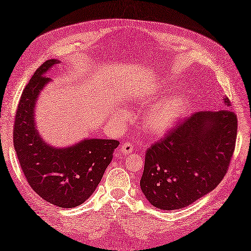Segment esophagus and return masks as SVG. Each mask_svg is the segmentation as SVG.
Returning a JSON list of instances; mask_svg holds the SVG:
<instances>
[{"mask_svg":"<svg viewBox=\"0 0 251 251\" xmlns=\"http://www.w3.org/2000/svg\"><path fill=\"white\" fill-rule=\"evenodd\" d=\"M133 152V145L131 142H124L123 145L120 146V153L121 154H128Z\"/></svg>","mask_w":251,"mask_h":251,"instance_id":"1","label":"esophagus"}]
</instances>
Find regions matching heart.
<instances>
[{"instance_id": "heart-1", "label": "heart", "mask_w": 251, "mask_h": 251, "mask_svg": "<svg viewBox=\"0 0 251 251\" xmlns=\"http://www.w3.org/2000/svg\"><path fill=\"white\" fill-rule=\"evenodd\" d=\"M188 105L184 96H175L164 103H160L148 114L146 128L152 133L158 134L168 130Z\"/></svg>"}]
</instances>
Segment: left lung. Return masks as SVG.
<instances>
[{"label": "left lung", "mask_w": 251, "mask_h": 251, "mask_svg": "<svg viewBox=\"0 0 251 251\" xmlns=\"http://www.w3.org/2000/svg\"><path fill=\"white\" fill-rule=\"evenodd\" d=\"M224 103V110L198 112L180 120L148 149L140 188L154 207H187L224 178L238 134L228 97Z\"/></svg>", "instance_id": "left-lung-1"}]
</instances>
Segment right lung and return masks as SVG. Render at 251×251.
Masks as SVG:
<instances>
[{
	"mask_svg": "<svg viewBox=\"0 0 251 251\" xmlns=\"http://www.w3.org/2000/svg\"><path fill=\"white\" fill-rule=\"evenodd\" d=\"M57 63L55 59L45 61L25 86L15 117L13 146L32 190L52 205L74 208L93 194L119 141L93 138L56 149L41 138L33 120V109L40 91L50 82L45 73Z\"/></svg>",
	"mask_w": 251,
	"mask_h": 251,
	"instance_id": "obj_1",
	"label": "right lung"
}]
</instances>
